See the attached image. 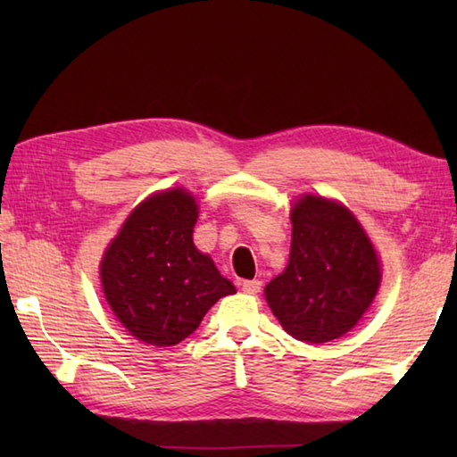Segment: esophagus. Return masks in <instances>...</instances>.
<instances>
[{
	"label": "esophagus",
	"mask_w": 457,
	"mask_h": 457,
	"mask_svg": "<svg viewBox=\"0 0 457 457\" xmlns=\"http://www.w3.org/2000/svg\"><path fill=\"white\" fill-rule=\"evenodd\" d=\"M241 288H244L247 295H257V293H261V280H257V278L244 280V283H241Z\"/></svg>",
	"instance_id": "esophagus-1"
}]
</instances>
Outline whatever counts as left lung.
I'll list each match as a JSON object with an SVG mask.
<instances>
[{
    "label": "left lung",
    "mask_w": 457,
    "mask_h": 457,
    "mask_svg": "<svg viewBox=\"0 0 457 457\" xmlns=\"http://www.w3.org/2000/svg\"><path fill=\"white\" fill-rule=\"evenodd\" d=\"M287 269L265 287L280 326L306 344L342 337L365 314L381 285V267L363 228L342 204L300 198L293 213Z\"/></svg>",
    "instance_id": "8db88e82"
}]
</instances>
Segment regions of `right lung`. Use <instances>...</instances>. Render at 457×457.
<instances>
[{"mask_svg":"<svg viewBox=\"0 0 457 457\" xmlns=\"http://www.w3.org/2000/svg\"><path fill=\"white\" fill-rule=\"evenodd\" d=\"M198 206L182 188L141 202L100 265L102 287L123 328L145 344H180L236 287L194 247Z\"/></svg>","mask_w":457,"mask_h":457,"instance_id":"add662e5","label":"right lung"}]
</instances>
